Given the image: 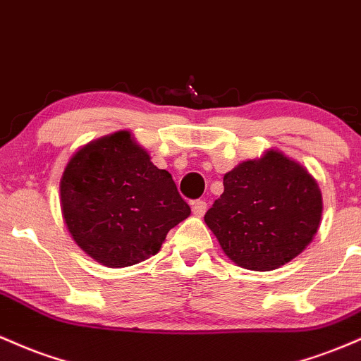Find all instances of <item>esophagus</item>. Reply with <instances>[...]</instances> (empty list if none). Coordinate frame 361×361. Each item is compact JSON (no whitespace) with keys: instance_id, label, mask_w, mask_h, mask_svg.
<instances>
[{"instance_id":"esophagus-1","label":"esophagus","mask_w":361,"mask_h":361,"mask_svg":"<svg viewBox=\"0 0 361 361\" xmlns=\"http://www.w3.org/2000/svg\"><path fill=\"white\" fill-rule=\"evenodd\" d=\"M206 208H208V204H206V201L197 200V201L192 202V213L196 214V216H202V214L206 213Z\"/></svg>"}]
</instances>
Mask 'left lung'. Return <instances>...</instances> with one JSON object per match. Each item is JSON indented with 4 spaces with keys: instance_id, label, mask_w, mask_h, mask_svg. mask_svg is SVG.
Returning <instances> with one entry per match:
<instances>
[{
    "instance_id": "obj_1",
    "label": "left lung",
    "mask_w": 361,
    "mask_h": 361,
    "mask_svg": "<svg viewBox=\"0 0 361 361\" xmlns=\"http://www.w3.org/2000/svg\"><path fill=\"white\" fill-rule=\"evenodd\" d=\"M224 188L204 221L240 268L278 269L317 233L321 189L305 167L278 149L238 164L225 173Z\"/></svg>"
}]
</instances>
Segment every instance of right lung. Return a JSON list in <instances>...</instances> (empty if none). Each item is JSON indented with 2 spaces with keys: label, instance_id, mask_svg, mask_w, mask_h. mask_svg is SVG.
I'll use <instances>...</instances> for the list:
<instances>
[{
  "label": "right lung",
  "instance_id": "obj_1",
  "mask_svg": "<svg viewBox=\"0 0 361 361\" xmlns=\"http://www.w3.org/2000/svg\"><path fill=\"white\" fill-rule=\"evenodd\" d=\"M73 240L107 268L155 256L169 230L191 214L167 170L149 161L129 131H117L71 157L59 184Z\"/></svg>",
  "mask_w": 361,
  "mask_h": 361
}]
</instances>
